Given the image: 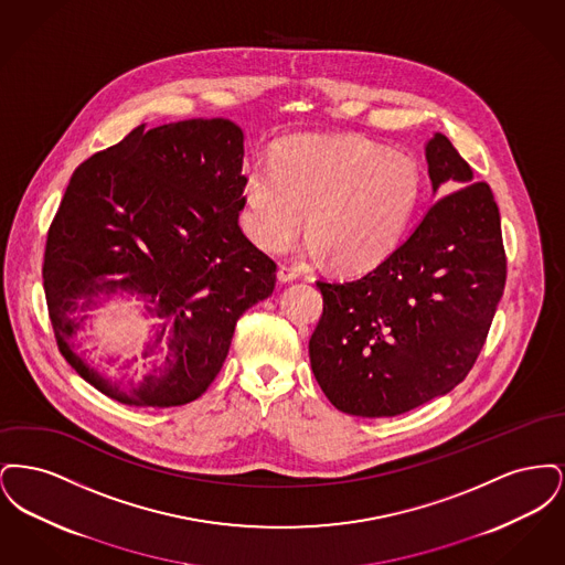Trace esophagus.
Instances as JSON below:
<instances>
[{
    "instance_id": "esophagus-1",
    "label": "esophagus",
    "mask_w": 565,
    "mask_h": 565,
    "mask_svg": "<svg viewBox=\"0 0 565 565\" xmlns=\"http://www.w3.org/2000/svg\"><path fill=\"white\" fill-rule=\"evenodd\" d=\"M296 277H298V273L292 267H286V265H279V269H277V279L281 281V284H290V281H295Z\"/></svg>"
}]
</instances>
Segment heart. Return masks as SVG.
<instances>
[{"label":"heart","mask_w":565,"mask_h":565,"mask_svg":"<svg viewBox=\"0 0 565 565\" xmlns=\"http://www.w3.org/2000/svg\"><path fill=\"white\" fill-rule=\"evenodd\" d=\"M424 190L419 162L362 135H295L243 173L242 224L267 252L292 242L307 210V249L334 269L379 267L403 242Z\"/></svg>","instance_id":"heart-1"}]
</instances>
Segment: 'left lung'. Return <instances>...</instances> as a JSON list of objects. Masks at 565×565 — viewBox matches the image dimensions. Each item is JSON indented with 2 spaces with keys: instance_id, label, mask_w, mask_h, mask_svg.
<instances>
[{
  "instance_id": "obj_1",
  "label": "left lung",
  "mask_w": 565,
  "mask_h": 565,
  "mask_svg": "<svg viewBox=\"0 0 565 565\" xmlns=\"http://www.w3.org/2000/svg\"><path fill=\"white\" fill-rule=\"evenodd\" d=\"M440 196L379 267L318 281L323 313L309 341L311 369L339 411L394 417L449 394L483 350L504 292L507 256L491 189L475 182L454 143H426Z\"/></svg>"
}]
</instances>
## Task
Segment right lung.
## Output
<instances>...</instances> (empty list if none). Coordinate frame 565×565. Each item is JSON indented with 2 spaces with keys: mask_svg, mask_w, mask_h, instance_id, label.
<instances>
[{
  "mask_svg": "<svg viewBox=\"0 0 565 565\" xmlns=\"http://www.w3.org/2000/svg\"><path fill=\"white\" fill-rule=\"evenodd\" d=\"M243 139L226 118L139 125L70 180L44 254L49 313L63 358L118 403L196 401L237 320L273 295L275 263L239 228ZM114 295L141 301L153 320L143 376L114 374L79 350L87 311Z\"/></svg>",
  "mask_w": 565,
  "mask_h": 565,
  "instance_id": "right-lung-1",
  "label": "right lung"
}]
</instances>
